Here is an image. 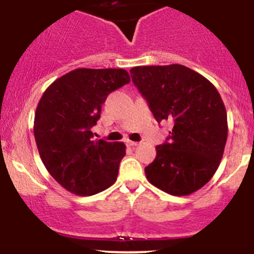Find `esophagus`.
<instances>
[{"label": "esophagus", "instance_id": "obj_1", "mask_svg": "<svg viewBox=\"0 0 254 254\" xmlns=\"http://www.w3.org/2000/svg\"><path fill=\"white\" fill-rule=\"evenodd\" d=\"M127 145H129V146H131V147H134V146L139 145V142H136V141H130V140H129V141H127Z\"/></svg>", "mask_w": 254, "mask_h": 254}]
</instances>
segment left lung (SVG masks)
Here are the masks:
<instances>
[{
	"instance_id": "obj_1",
	"label": "left lung",
	"mask_w": 254,
	"mask_h": 254,
	"mask_svg": "<svg viewBox=\"0 0 254 254\" xmlns=\"http://www.w3.org/2000/svg\"><path fill=\"white\" fill-rule=\"evenodd\" d=\"M131 78L153 117L170 122L146 178L171 195H189L215 175L227 139V114L214 84L183 65L137 66Z\"/></svg>"
}]
</instances>
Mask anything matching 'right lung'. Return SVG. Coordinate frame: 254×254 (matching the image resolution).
Masks as SVG:
<instances>
[{"mask_svg": "<svg viewBox=\"0 0 254 254\" xmlns=\"http://www.w3.org/2000/svg\"><path fill=\"white\" fill-rule=\"evenodd\" d=\"M129 82L123 68H76L40 98L34 118L40 158L51 177L76 195L101 193L117 181L127 147L96 140L91 129L108 94Z\"/></svg>", "mask_w": 254, "mask_h": 254, "instance_id": "add662e5", "label": "right lung"}]
</instances>
